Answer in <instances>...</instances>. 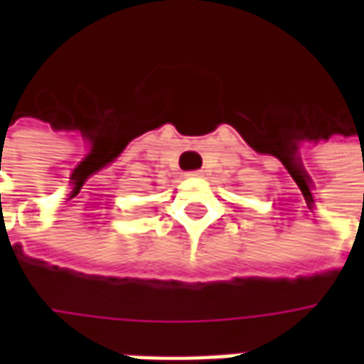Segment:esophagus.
I'll return each instance as SVG.
<instances>
[{"label": "esophagus", "instance_id": "esophagus-1", "mask_svg": "<svg viewBox=\"0 0 364 364\" xmlns=\"http://www.w3.org/2000/svg\"><path fill=\"white\" fill-rule=\"evenodd\" d=\"M189 177H203V175H205V171H200V169H198V171H189Z\"/></svg>", "mask_w": 364, "mask_h": 364}]
</instances>
